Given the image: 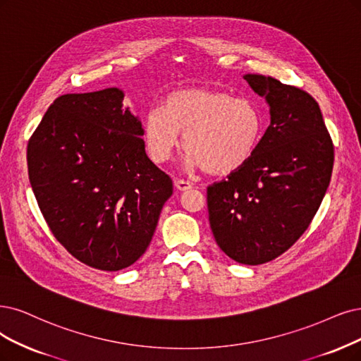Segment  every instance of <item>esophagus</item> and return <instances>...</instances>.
Here are the masks:
<instances>
[{
	"mask_svg": "<svg viewBox=\"0 0 361 361\" xmlns=\"http://www.w3.org/2000/svg\"><path fill=\"white\" fill-rule=\"evenodd\" d=\"M173 183H176V188H177L178 190H181V192L192 189V183H190V181H188V180H181V178H177V180L173 181Z\"/></svg>",
	"mask_w": 361,
	"mask_h": 361,
	"instance_id": "esophagus-1",
	"label": "esophagus"
}]
</instances>
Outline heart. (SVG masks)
Masks as SVG:
<instances>
[{
	"label": "heart",
	"instance_id": "1",
	"mask_svg": "<svg viewBox=\"0 0 361 361\" xmlns=\"http://www.w3.org/2000/svg\"><path fill=\"white\" fill-rule=\"evenodd\" d=\"M262 129L255 102L199 86L169 93L162 109L147 114L142 140L153 162L164 164L178 147V133H184V150L193 165L212 176H229L250 162Z\"/></svg>",
	"mask_w": 361,
	"mask_h": 361
}]
</instances>
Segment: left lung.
Here are the masks:
<instances>
[{
  "label": "left lung",
  "instance_id": "left-lung-1",
  "mask_svg": "<svg viewBox=\"0 0 361 361\" xmlns=\"http://www.w3.org/2000/svg\"><path fill=\"white\" fill-rule=\"evenodd\" d=\"M244 78L269 104L271 125L244 168L208 185L207 204L217 245L238 263L262 264L308 229L329 188L335 149L308 92L274 77Z\"/></svg>",
  "mask_w": 361,
  "mask_h": 361
}]
</instances>
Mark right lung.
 Listing matches in <instances>:
<instances>
[{
    "label": "right lung",
    "instance_id": "add662e5",
    "mask_svg": "<svg viewBox=\"0 0 361 361\" xmlns=\"http://www.w3.org/2000/svg\"><path fill=\"white\" fill-rule=\"evenodd\" d=\"M109 87L55 99L28 142L32 192L53 236L101 271L150 245L172 180L145 154L142 126Z\"/></svg>",
    "mask_w": 361,
    "mask_h": 361
}]
</instances>
